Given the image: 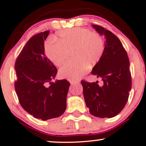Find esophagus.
I'll use <instances>...</instances> for the list:
<instances>
[{
    "label": "esophagus",
    "instance_id": "esophagus-1",
    "mask_svg": "<svg viewBox=\"0 0 146 146\" xmlns=\"http://www.w3.org/2000/svg\"><path fill=\"white\" fill-rule=\"evenodd\" d=\"M70 84H72V85H73V84H77V83H79V80H70Z\"/></svg>",
    "mask_w": 146,
    "mask_h": 146
}]
</instances>
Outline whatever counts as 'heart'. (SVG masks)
I'll return each mask as SVG.
<instances>
[{
    "label": "heart",
    "instance_id": "b5f03b06",
    "mask_svg": "<svg viewBox=\"0 0 146 146\" xmlns=\"http://www.w3.org/2000/svg\"><path fill=\"white\" fill-rule=\"evenodd\" d=\"M55 41H48L44 53L56 66L64 64L72 52L73 60L66 63L59 70V76L69 80H77L87 72L89 66L100 60L105 48L104 39L87 28H73L60 32Z\"/></svg>",
    "mask_w": 146,
    "mask_h": 146
}]
</instances>
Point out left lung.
Here are the masks:
<instances>
[{
	"label": "left lung",
	"instance_id": "8db88e82",
	"mask_svg": "<svg viewBox=\"0 0 146 146\" xmlns=\"http://www.w3.org/2000/svg\"><path fill=\"white\" fill-rule=\"evenodd\" d=\"M93 27L106 36L103 55L92 70L93 74L102 78L104 84L81 80L84 98L93 116L112 118L123 110L128 101L132 84L129 59L116 35L99 25Z\"/></svg>",
	"mask_w": 146,
	"mask_h": 146
}]
</instances>
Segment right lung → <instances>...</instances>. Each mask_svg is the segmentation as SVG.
Wrapping results in <instances>:
<instances>
[{"mask_svg": "<svg viewBox=\"0 0 146 146\" xmlns=\"http://www.w3.org/2000/svg\"><path fill=\"white\" fill-rule=\"evenodd\" d=\"M49 31L32 36L15 64V89L21 107L42 120L60 116L66 108L70 83L67 80L51 82L57 69L44 55V41Z\"/></svg>", "mask_w": 146, "mask_h": 146, "instance_id": "1", "label": "right lung"}]
</instances>
